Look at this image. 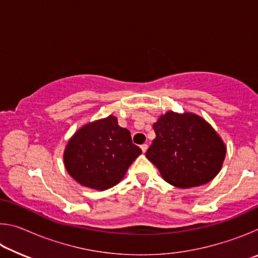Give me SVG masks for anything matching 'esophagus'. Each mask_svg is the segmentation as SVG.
<instances>
[{
  "label": "esophagus",
  "mask_w": 258,
  "mask_h": 258,
  "mask_svg": "<svg viewBox=\"0 0 258 258\" xmlns=\"http://www.w3.org/2000/svg\"><path fill=\"white\" fill-rule=\"evenodd\" d=\"M141 150H142L143 154H146L147 150H148V145H142L141 146Z\"/></svg>",
  "instance_id": "1"
}]
</instances>
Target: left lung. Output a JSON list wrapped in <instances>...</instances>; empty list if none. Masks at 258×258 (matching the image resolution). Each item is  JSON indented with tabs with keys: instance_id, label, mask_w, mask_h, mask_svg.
Masks as SVG:
<instances>
[{
	"instance_id": "obj_1",
	"label": "left lung",
	"mask_w": 258,
	"mask_h": 258,
	"mask_svg": "<svg viewBox=\"0 0 258 258\" xmlns=\"http://www.w3.org/2000/svg\"><path fill=\"white\" fill-rule=\"evenodd\" d=\"M156 139L146 152L166 182L187 187L206 184L221 171L226 148L202 117L167 111L154 124Z\"/></svg>"
}]
</instances>
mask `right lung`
<instances>
[{"mask_svg": "<svg viewBox=\"0 0 258 258\" xmlns=\"http://www.w3.org/2000/svg\"><path fill=\"white\" fill-rule=\"evenodd\" d=\"M141 152L130 131L110 115L78 130L64 149L63 161L69 175L81 185L103 191L124 177Z\"/></svg>", "mask_w": 258, "mask_h": 258, "instance_id": "1", "label": "right lung"}]
</instances>
